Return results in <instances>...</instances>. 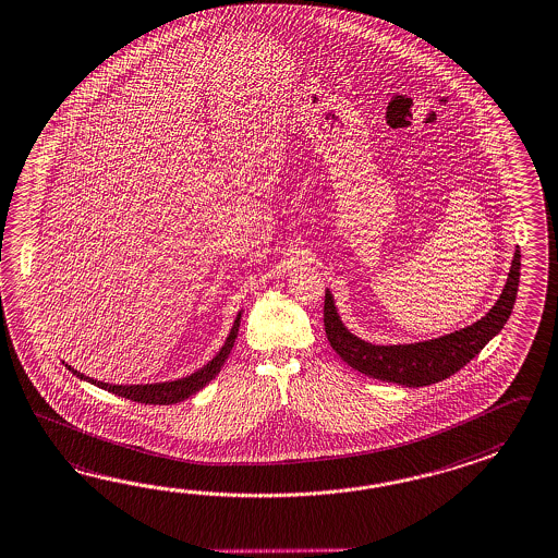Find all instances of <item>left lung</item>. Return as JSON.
Wrapping results in <instances>:
<instances>
[{
  "label": "left lung",
  "instance_id": "left-lung-1",
  "mask_svg": "<svg viewBox=\"0 0 558 558\" xmlns=\"http://www.w3.org/2000/svg\"><path fill=\"white\" fill-rule=\"evenodd\" d=\"M519 280L520 250H517L505 290L484 318L452 335L398 347H376L350 335L336 312L335 298L326 290L324 330L336 354L354 371L376 380L412 388L436 385L466 366L490 342V338L505 328L517 300Z\"/></svg>",
  "mask_w": 558,
  "mask_h": 558
}]
</instances>
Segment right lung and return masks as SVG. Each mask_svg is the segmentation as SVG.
Instances as JSON below:
<instances>
[{
    "label": "right lung",
    "mask_w": 558,
    "mask_h": 558,
    "mask_svg": "<svg viewBox=\"0 0 558 558\" xmlns=\"http://www.w3.org/2000/svg\"><path fill=\"white\" fill-rule=\"evenodd\" d=\"M240 316H242V312L235 316L234 326H232L230 335L226 338L222 350H220L204 368H199L198 372L190 374L186 378L173 380V383L132 386L108 385V383H99V380H94V378H89V376H84L82 372L74 371V368L68 366V364H65V366H68V371L74 372L77 378L99 386V388H104V390H108V392H112V395H118V397L128 398V400H134V402H142V404H175V402H182V400H186L187 397L196 395L198 390H202L204 386L208 385L211 378L220 372L223 362H226L228 354H230V350L234 347L238 328H240Z\"/></svg>",
    "instance_id": "right-lung-1"
}]
</instances>
